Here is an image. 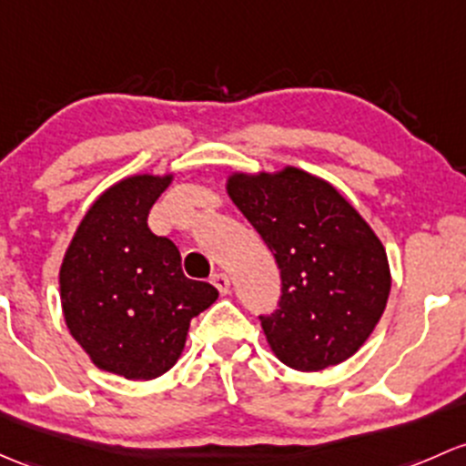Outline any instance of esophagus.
<instances>
[{"instance_id": "esophagus-1", "label": "esophagus", "mask_w": 466, "mask_h": 466, "mask_svg": "<svg viewBox=\"0 0 466 466\" xmlns=\"http://www.w3.org/2000/svg\"><path fill=\"white\" fill-rule=\"evenodd\" d=\"M212 283L217 286V290L220 292V295H228V292H229V277H228V274H223V272L214 274Z\"/></svg>"}]
</instances>
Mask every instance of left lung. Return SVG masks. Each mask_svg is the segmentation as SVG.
Segmentation results:
<instances>
[{
  "label": "left lung",
  "mask_w": 466,
  "mask_h": 466,
  "mask_svg": "<svg viewBox=\"0 0 466 466\" xmlns=\"http://www.w3.org/2000/svg\"><path fill=\"white\" fill-rule=\"evenodd\" d=\"M228 194L281 272V297L261 315L274 355L323 370L361 349L384 312L390 270L370 225L330 183L297 167L234 174Z\"/></svg>",
  "instance_id": "8db88e82"
}]
</instances>
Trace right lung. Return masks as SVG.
I'll return each instance as SVG.
<instances>
[{
    "instance_id": "add662e5",
    "label": "right lung",
    "mask_w": 466,
    "mask_h": 466,
    "mask_svg": "<svg viewBox=\"0 0 466 466\" xmlns=\"http://www.w3.org/2000/svg\"><path fill=\"white\" fill-rule=\"evenodd\" d=\"M171 176H131L106 189L82 218L60 268L62 310L93 364L127 380L167 373L189 321L218 290L183 274L180 252L147 217Z\"/></svg>"
}]
</instances>
